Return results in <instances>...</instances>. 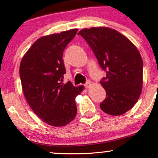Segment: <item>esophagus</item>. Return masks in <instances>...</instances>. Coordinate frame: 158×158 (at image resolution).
<instances>
[{
    "mask_svg": "<svg viewBox=\"0 0 158 158\" xmlns=\"http://www.w3.org/2000/svg\"><path fill=\"white\" fill-rule=\"evenodd\" d=\"M91 85H92V83H91V82H90V81H87V83H85V87L86 88H89Z\"/></svg>",
    "mask_w": 158,
    "mask_h": 158,
    "instance_id": "1",
    "label": "esophagus"
}]
</instances>
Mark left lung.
<instances>
[{"label":"left lung","instance_id":"obj_1","mask_svg":"<svg viewBox=\"0 0 158 158\" xmlns=\"http://www.w3.org/2000/svg\"><path fill=\"white\" fill-rule=\"evenodd\" d=\"M85 39L106 76L100 82L106 92L101 110L120 116L139 99L143 84V62L135 45L113 29L105 27L84 29L78 32Z\"/></svg>","mask_w":158,"mask_h":158}]
</instances>
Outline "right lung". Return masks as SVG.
<instances>
[{
    "instance_id": "1",
    "label": "right lung",
    "mask_w": 158,
    "mask_h": 158,
    "mask_svg": "<svg viewBox=\"0 0 158 158\" xmlns=\"http://www.w3.org/2000/svg\"><path fill=\"white\" fill-rule=\"evenodd\" d=\"M77 29L40 37L31 45L21 61V86L27 103L46 124L63 127L77 114L75 98L83 86L70 82L62 84L65 68L64 49L74 38Z\"/></svg>"
}]
</instances>
